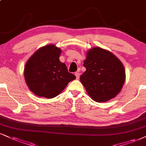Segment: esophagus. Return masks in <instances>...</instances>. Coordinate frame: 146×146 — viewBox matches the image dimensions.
I'll use <instances>...</instances> for the list:
<instances>
[{
	"label": "esophagus",
	"instance_id": "esophagus-1",
	"mask_svg": "<svg viewBox=\"0 0 146 146\" xmlns=\"http://www.w3.org/2000/svg\"><path fill=\"white\" fill-rule=\"evenodd\" d=\"M75 76H76V79H79V78H80V73L78 72H75Z\"/></svg>",
	"mask_w": 146,
	"mask_h": 146
}]
</instances>
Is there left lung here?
Masks as SVG:
<instances>
[{
    "label": "left lung",
    "mask_w": 146,
    "mask_h": 146,
    "mask_svg": "<svg viewBox=\"0 0 146 146\" xmlns=\"http://www.w3.org/2000/svg\"><path fill=\"white\" fill-rule=\"evenodd\" d=\"M83 66L86 71L80 76V82L95 102H108L121 91L125 81V68L111 52L100 47L91 48Z\"/></svg>",
    "instance_id": "left-lung-1"
}]
</instances>
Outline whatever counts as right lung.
<instances>
[{"label": "right lung", "instance_id": "1", "mask_svg": "<svg viewBox=\"0 0 146 146\" xmlns=\"http://www.w3.org/2000/svg\"><path fill=\"white\" fill-rule=\"evenodd\" d=\"M62 50L54 44L38 49L26 62L24 78L30 91L39 97L50 99L63 91L76 76L68 72L59 61Z\"/></svg>", "mask_w": 146, "mask_h": 146}]
</instances>
